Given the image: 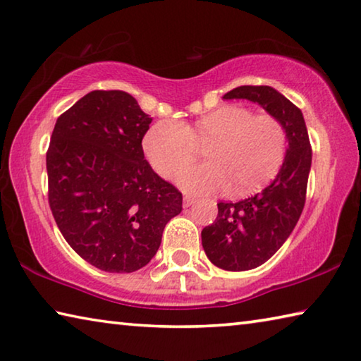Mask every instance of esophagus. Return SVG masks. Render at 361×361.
<instances>
[{"label": "esophagus", "instance_id": "obj_1", "mask_svg": "<svg viewBox=\"0 0 361 361\" xmlns=\"http://www.w3.org/2000/svg\"><path fill=\"white\" fill-rule=\"evenodd\" d=\"M194 202H195V199L191 197V195H185V197H183V205L185 207H191Z\"/></svg>", "mask_w": 361, "mask_h": 361}]
</instances>
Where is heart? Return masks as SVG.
I'll use <instances>...</instances> for the list:
<instances>
[{
    "mask_svg": "<svg viewBox=\"0 0 361 361\" xmlns=\"http://www.w3.org/2000/svg\"><path fill=\"white\" fill-rule=\"evenodd\" d=\"M207 144L209 162L183 170L178 185L194 194L231 188V194L240 195L256 191L279 173L288 135L276 116L224 105L194 122H156L143 138V151L159 175L172 178L197 157L199 146Z\"/></svg>",
    "mask_w": 361,
    "mask_h": 361,
    "instance_id": "b5f03b06",
    "label": "heart"
}]
</instances>
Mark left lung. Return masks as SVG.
<instances>
[{
  "label": "left lung",
  "mask_w": 361,
  "mask_h": 361,
  "mask_svg": "<svg viewBox=\"0 0 361 361\" xmlns=\"http://www.w3.org/2000/svg\"><path fill=\"white\" fill-rule=\"evenodd\" d=\"M223 99H247L276 116L286 129L288 149L276 178L239 202H219L218 216L202 229V247L216 267L248 271L271 258L301 216L312 148L301 109L269 85H240Z\"/></svg>",
  "instance_id": "obj_1"
}]
</instances>
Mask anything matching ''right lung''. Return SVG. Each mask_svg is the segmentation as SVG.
<instances>
[{
    "label": "right lung",
    "mask_w": 361,
    "mask_h": 361,
    "mask_svg": "<svg viewBox=\"0 0 361 361\" xmlns=\"http://www.w3.org/2000/svg\"><path fill=\"white\" fill-rule=\"evenodd\" d=\"M152 118L124 90H94L59 116L46 152L47 199L68 245L106 272H135L161 245L183 195L151 169Z\"/></svg>",
    "instance_id": "add662e5"
}]
</instances>
